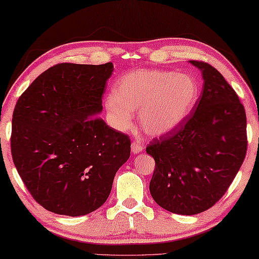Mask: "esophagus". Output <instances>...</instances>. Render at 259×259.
Masks as SVG:
<instances>
[{
    "mask_svg": "<svg viewBox=\"0 0 259 259\" xmlns=\"http://www.w3.org/2000/svg\"><path fill=\"white\" fill-rule=\"evenodd\" d=\"M131 147H132L133 154H138V152L143 150V148H145V143H143L141 140L137 139L132 142V146H131Z\"/></svg>",
    "mask_w": 259,
    "mask_h": 259,
    "instance_id": "1",
    "label": "esophagus"
}]
</instances>
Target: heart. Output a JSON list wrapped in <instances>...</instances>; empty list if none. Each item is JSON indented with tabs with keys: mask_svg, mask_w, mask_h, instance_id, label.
Here are the masks:
<instances>
[{
	"mask_svg": "<svg viewBox=\"0 0 259 259\" xmlns=\"http://www.w3.org/2000/svg\"><path fill=\"white\" fill-rule=\"evenodd\" d=\"M200 96V86L189 74L163 70H137L116 81L114 93L104 100L110 124L118 131L132 126L139 110L142 130L162 135L175 130L192 111Z\"/></svg>",
	"mask_w": 259,
	"mask_h": 259,
	"instance_id": "obj_1",
	"label": "heart"
}]
</instances>
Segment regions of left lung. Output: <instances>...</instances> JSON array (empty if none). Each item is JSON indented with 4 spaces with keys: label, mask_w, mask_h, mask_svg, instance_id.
Returning a JSON list of instances; mask_svg holds the SVG:
<instances>
[{
    "label": "left lung",
    "mask_w": 259,
    "mask_h": 259,
    "mask_svg": "<svg viewBox=\"0 0 259 259\" xmlns=\"http://www.w3.org/2000/svg\"><path fill=\"white\" fill-rule=\"evenodd\" d=\"M202 72L203 90L194 110L175 130L152 141L155 159L149 190L163 209L201 213L224 196L247 154V117L235 91L207 63L189 61Z\"/></svg>",
    "instance_id": "obj_1"
}]
</instances>
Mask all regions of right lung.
Segmentation results:
<instances>
[{"instance_id":"1","label":"right lung","mask_w":259,"mask_h":259,"mask_svg":"<svg viewBox=\"0 0 259 259\" xmlns=\"http://www.w3.org/2000/svg\"><path fill=\"white\" fill-rule=\"evenodd\" d=\"M112 63L49 67L17 101L11 155L26 188L57 214L91 213L109 197L131 140L97 114Z\"/></svg>"}]
</instances>
